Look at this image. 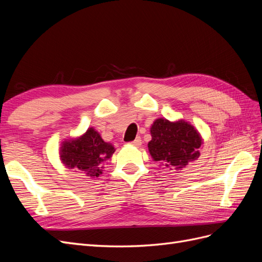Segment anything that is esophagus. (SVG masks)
<instances>
[{
	"label": "esophagus",
	"mask_w": 262,
	"mask_h": 262,
	"mask_svg": "<svg viewBox=\"0 0 262 262\" xmlns=\"http://www.w3.org/2000/svg\"><path fill=\"white\" fill-rule=\"evenodd\" d=\"M141 143H142V142H141V138H137L136 140L132 141L130 144H131V145H133V146H137V147H138V146H140V145H141Z\"/></svg>",
	"instance_id": "1"
}]
</instances>
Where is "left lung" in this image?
<instances>
[{"instance_id":"8db88e82","label":"left lung","mask_w":262,"mask_h":262,"mask_svg":"<svg viewBox=\"0 0 262 262\" xmlns=\"http://www.w3.org/2000/svg\"><path fill=\"white\" fill-rule=\"evenodd\" d=\"M152 140L148 142V152L154 162L163 167L179 170L188 163L198 160L203 144L201 134L185 120L169 121L158 118L150 126Z\"/></svg>"}]
</instances>
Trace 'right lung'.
Segmentation results:
<instances>
[{
  "instance_id": "right-lung-1",
  "label": "right lung",
  "mask_w": 262,
  "mask_h": 262,
  "mask_svg": "<svg viewBox=\"0 0 262 262\" xmlns=\"http://www.w3.org/2000/svg\"><path fill=\"white\" fill-rule=\"evenodd\" d=\"M115 150L112 143L101 139L99 132L89 128L82 136L63 141L59 152L66 167L96 178L102 173V163L109 160Z\"/></svg>"
}]
</instances>
